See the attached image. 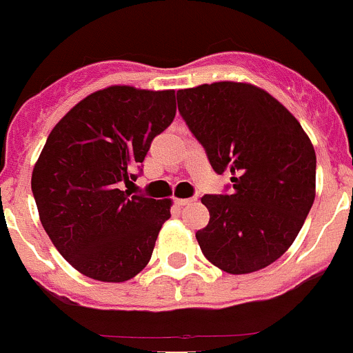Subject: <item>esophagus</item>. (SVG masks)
<instances>
[{"mask_svg": "<svg viewBox=\"0 0 353 353\" xmlns=\"http://www.w3.org/2000/svg\"><path fill=\"white\" fill-rule=\"evenodd\" d=\"M194 198H176V205H179V207H186V205L193 203Z\"/></svg>", "mask_w": 353, "mask_h": 353, "instance_id": "obj_1", "label": "esophagus"}]
</instances>
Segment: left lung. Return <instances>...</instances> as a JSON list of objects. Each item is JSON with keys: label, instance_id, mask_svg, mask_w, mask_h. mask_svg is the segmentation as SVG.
<instances>
[{"label": "left lung", "instance_id": "8db88e82", "mask_svg": "<svg viewBox=\"0 0 353 353\" xmlns=\"http://www.w3.org/2000/svg\"><path fill=\"white\" fill-rule=\"evenodd\" d=\"M179 114L231 194H205L198 245L215 268L250 274L292 246L316 198V152L292 112L250 82L177 91Z\"/></svg>", "mask_w": 353, "mask_h": 353}]
</instances>
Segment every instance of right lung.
Returning a JSON list of instances; mask_svg holds the SVG:
<instances>
[{
	"mask_svg": "<svg viewBox=\"0 0 353 353\" xmlns=\"http://www.w3.org/2000/svg\"><path fill=\"white\" fill-rule=\"evenodd\" d=\"M176 117V91L108 85L50 132L32 170L41 224L81 274L124 283L146 268L172 200L119 190Z\"/></svg>",
	"mask_w": 353,
	"mask_h": 353,
	"instance_id": "obj_1",
	"label": "right lung"
}]
</instances>
